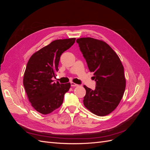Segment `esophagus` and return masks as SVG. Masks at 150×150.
<instances>
[{
  "instance_id": "1",
  "label": "esophagus",
  "mask_w": 150,
  "mask_h": 150,
  "mask_svg": "<svg viewBox=\"0 0 150 150\" xmlns=\"http://www.w3.org/2000/svg\"><path fill=\"white\" fill-rule=\"evenodd\" d=\"M71 86H73V87H76V86H78L79 85L77 84H75V83H73V82H71Z\"/></svg>"
}]
</instances>
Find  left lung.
<instances>
[{
	"label": "left lung",
	"instance_id": "8db88e82",
	"mask_svg": "<svg viewBox=\"0 0 150 150\" xmlns=\"http://www.w3.org/2000/svg\"><path fill=\"white\" fill-rule=\"evenodd\" d=\"M76 42L96 81L94 90L84 86V105L94 115L106 116L115 110L123 96L124 67L116 52L102 40L83 38Z\"/></svg>",
	"mask_w": 150,
	"mask_h": 150
}]
</instances>
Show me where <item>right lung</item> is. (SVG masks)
Returning <instances> with one entry per match:
<instances>
[{"mask_svg": "<svg viewBox=\"0 0 150 150\" xmlns=\"http://www.w3.org/2000/svg\"><path fill=\"white\" fill-rule=\"evenodd\" d=\"M75 38L54 40L30 57L24 75L23 84L32 106L47 115L61 106L71 84L52 80L58 71L61 54L69 49Z\"/></svg>", "mask_w": 150, "mask_h": 150, "instance_id": "right-lung-1", "label": "right lung"}]
</instances>
